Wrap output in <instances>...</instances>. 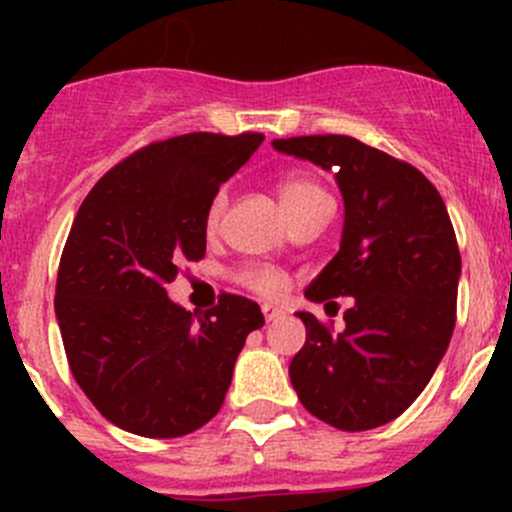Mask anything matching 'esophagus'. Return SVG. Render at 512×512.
I'll return each instance as SVG.
<instances>
[{"instance_id":"34e87169","label":"esophagus","mask_w":512,"mask_h":512,"mask_svg":"<svg viewBox=\"0 0 512 512\" xmlns=\"http://www.w3.org/2000/svg\"><path fill=\"white\" fill-rule=\"evenodd\" d=\"M262 314H265L267 322H275V319H280L285 312H282L280 307H275V304H262Z\"/></svg>"}]
</instances>
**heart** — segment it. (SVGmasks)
<instances>
[{
	"mask_svg": "<svg viewBox=\"0 0 512 512\" xmlns=\"http://www.w3.org/2000/svg\"><path fill=\"white\" fill-rule=\"evenodd\" d=\"M277 195H280L282 210L287 213V218L297 213V210H302L304 205L327 198L322 185L304 173L285 175V178L280 180V185H277ZM225 203H227L225 193H218L213 203H210L208 218H205V227H208V232L218 230ZM240 282L247 289H252V292L262 294V297H275V294H280L282 289H285V277H282L277 270H270V267H247V270L240 272Z\"/></svg>",
	"mask_w": 512,
	"mask_h": 512,
	"instance_id": "b5f03b06",
	"label": "heart"
}]
</instances>
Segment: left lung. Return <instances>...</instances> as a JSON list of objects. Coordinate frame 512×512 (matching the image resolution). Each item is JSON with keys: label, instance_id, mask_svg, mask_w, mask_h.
Masks as SVG:
<instances>
[{"label": "left lung", "instance_id": "1", "mask_svg": "<svg viewBox=\"0 0 512 512\" xmlns=\"http://www.w3.org/2000/svg\"><path fill=\"white\" fill-rule=\"evenodd\" d=\"M272 148L334 173L342 240L304 297H352L339 334L297 312L307 342L289 379L304 409L339 431L384 426L426 389L456 327L461 252L446 205L414 165L356 138H277Z\"/></svg>", "mask_w": 512, "mask_h": 512}]
</instances>
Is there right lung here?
<instances>
[{"instance_id":"1","label":"right lung","mask_w":512,"mask_h":512,"mask_svg":"<svg viewBox=\"0 0 512 512\" xmlns=\"http://www.w3.org/2000/svg\"><path fill=\"white\" fill-rule=\"evenodd\" d=\"M262 141V133H185L151 143L81 203L54 309L71 374L113 426L178 438L223 406L237 354L265 317L237 294L200 317L165 285L183 260H203L210 203Z\"/></svg>"}]
</instances>
